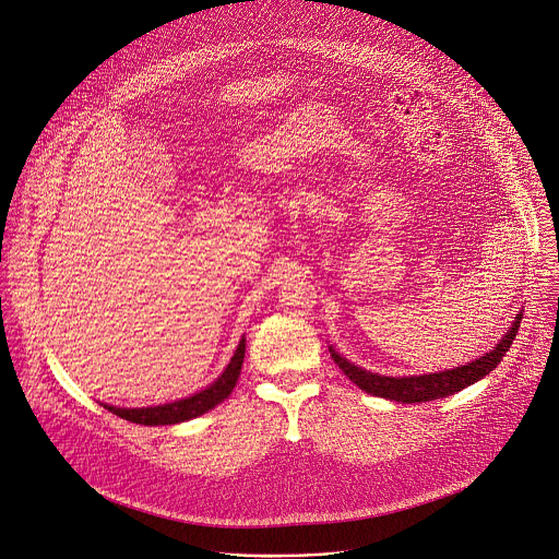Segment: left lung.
<instances>
[{"label":"left lung","instance_id":"left-lung-1","mask_svg":"<svg viewBox=\"0 0 559 559\" xmlns=\"http://www.w3.org/2000/svg\"><path fill=\"white\" fill-rule=\"evenodd\" d=\"M522 321V312L513 319L511 328L507 330L504 337L496 344L493 350H489L485 357L459 366V368H450V370H440V372H429V374H412V377H385V374H377L370 372L366 368H359L355 364H350L344 355H340L332 346H328L332 361L342 368V372L357 383L364 392L372 394V396H381V399H390V401H399V403H425V401H433V399H444L450 394H456L474 383H478L480 379H485L507 355V350L511 348L515 332L520 328Z\"/></svg>","mask_w":559,"mask_h":559}]
</instances>
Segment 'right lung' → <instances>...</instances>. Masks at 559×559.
Instances as JSON below:
<instances>
[{"label":"right lung","mask_w":559,"mask_h":559,"mask_svg":"<svg viewBox=\"0 0 559 559\" xmlns=\"http://www.w3.org/2000/svg\"><path fill=\"white\" fill-rule=\"evenodd\" d=\"M245 350H247V340L242 337L229 366L222 370V374L209 383L204 390L174 401V403H163V405H152V407H117V405H105V409H109L111 414H117L130 423H139V425H176V423H185L191 420L195 416L206 414L209 409H213L215 405H219L225 399H229V394L234 392L238 377L242 372V361H245Z\"/></svg>","instance_id":"1"}]
</instances>
